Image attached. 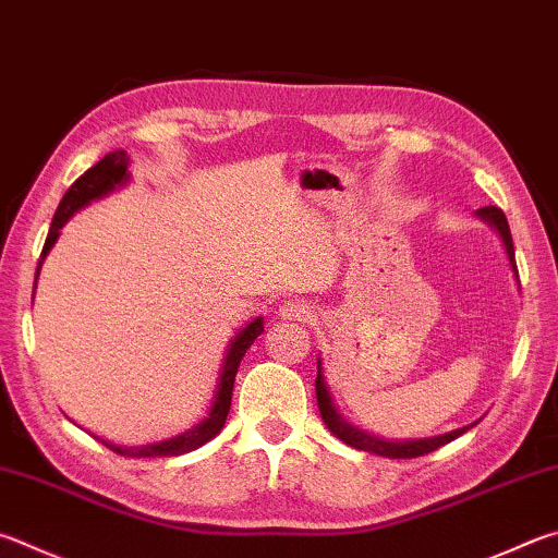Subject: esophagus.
<instances>
[{
  "label": "esophagus",
  "mask_w": 558,
  "mask_h": 558,
  "mask_svg": "<svg viewBox=\"0 0 558 558\" xmlns=\"http://www.w3.org/2000/svg\"><path fill=\"white\" fill-rule=\"evenodd\" d=\"M280 317L282 319H292V322H310L314 317V310L305 302H286V305L280 307Z\"/></svg>",
  "instance_id": "1"
}]
</instances>
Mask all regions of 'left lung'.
<instances>
[{
    "instance_id": "8db88e82",
    "label": "left lung",
    "mask_w": 558,
    "mask_h": 558,
    "mask_svg": "<svg viewBox=\"0 0 558 558\" xmlns=\"http://www.w3.org/2000/svg\"><path fill=\"white\" fill-rule=\"evenodd\" d=\"M478 215L483 219H488L490 225L500 231V236L505 241V248H508V256H510V263L512 268L518 270V263H514V246H512V234H510V225H508V217H505V211L500 207H481ZM314 385H317V402H319V412H322V420L327 422V427L337 434V437L341 441H347L349 447L353 449H361V451H371V453H378V456H388V459H417V456H424V453H432L437 451L439 447H444V444L453 441L456 437H461L463 432H469V427L463 429H456V432H449L444 434V437H434V439H420V441H385V439H378V437H371V434H363L359 429H353L351 424L343 422L339 417V412L333 410L331 404V398H329V390H327V383H324V376H322V366L317 361V380H314ZM473 427V424H471Z\"/></svg>"
}]
</instances>
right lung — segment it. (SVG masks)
<instances>
[{
  "instance_id": "1",
  "label": "right lung",
  "mask_w": 558,
  "mask_h": 558,
  "mask_svg": "<svg viewBox=\"0 0 558 558\" xmlns=\"http://www.w3.org/2000/svg\"><path fill=\"white\" fill-rule=\"evenodd\" d=\"M126 154L124 150H114V154H107L97 166H93L89 170H85V175H80L70 190L60 199V205L53 215V221H50L48 229V239L44 244V251H40L38 258V268H36V280H38V270L40 263H44L46 253L50 251V246L56 244V239L63 229L65 221L75 215L80 207H85L87 202H93L97 197L107 195L109 190H114L117 185H121L129 175H126ZM263 331V319H253L244 331H239V337L231 341V349L227 353L225 368H221V378H219V388H217V398L215 404H211L209 414L205 417V422H199L197 427L187 429L185 434H180L175 439L160 441V444H148V447H136V449H126V447H114V444L102 441L107 449H111L119 456H126V459H154V456H180L187 451L199 449L202 444H207L211 437H217L225 427L227 414L231 408V390H234V380H236V371L239 363L244 359V353L248 351V347L256 337H260Z\"/></svg>"
}]
</instances>
